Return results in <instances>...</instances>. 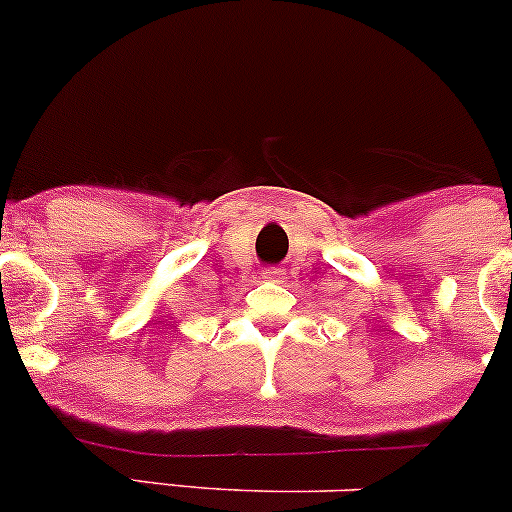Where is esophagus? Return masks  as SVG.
I'll return each mask as SVG.
<instances>
[{"mask_svg":"<svg viewBox=\"0 0 512 512\" xmlns=\"http://www.w3.org/2000/svg\"><path fill=\"white\" fill-rule=\"evenodd\" d=\"M278 275H280V271H275V268L273 271H266V278H278Z\"/></svg>","mask_w":512,"mask_h":512,"instance_id":"1","label":"esophagus"}]
</instances>
